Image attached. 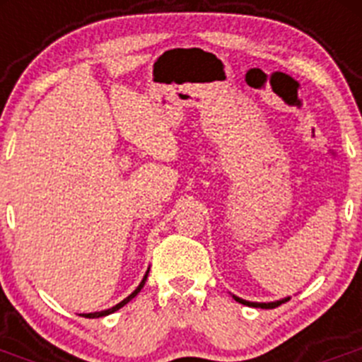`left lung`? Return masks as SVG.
Wrapping results in <instances>:
<instances>
[{
	"label": "left lung",
	"instance_id": "obj_1",
	"mask_svg": "<svg viewBox=\"0 0 362 362\" xmlns=\"http://www.w3.org/2000/svg\"><path fill=\"white\" fill-rule=\"evenodd\" d=\"M235 300L243 303V305H248V306H255V308H277L279 305L286 303L288 299H283V300H276V303H248V300H243L239 297H235Z\"/></svg>",
	"mask_w": 362,
	"mask_h": 362
}]
</instances>
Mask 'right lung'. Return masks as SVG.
<instances>
[{"label":"right lung","instance_id":"1","mask_svg":"<svg viewBox=\"0 0 362 362\" xmlns=\"http://www.w3.org/2000/svg\"><path fill=\"white\" fill-rule=\"evenodd\" d=\"M146 277H148V272H146V276L143 277V281H141V284H139V286H137L136 290H134L132 293H130L129 297H127V299L124 300H121L119 305H116V306H112V308H108V310H103V312H95V313H83V317H88V319H94V317H103V315H108V313H112V312H116V310H119V308H123L124 305H127V303H129L130 299H134V297L137 296V293L141 292V288L143 286H145V281H146Z\"/></svg>","mask_w":362,"mask_h":362}]
</instances>
